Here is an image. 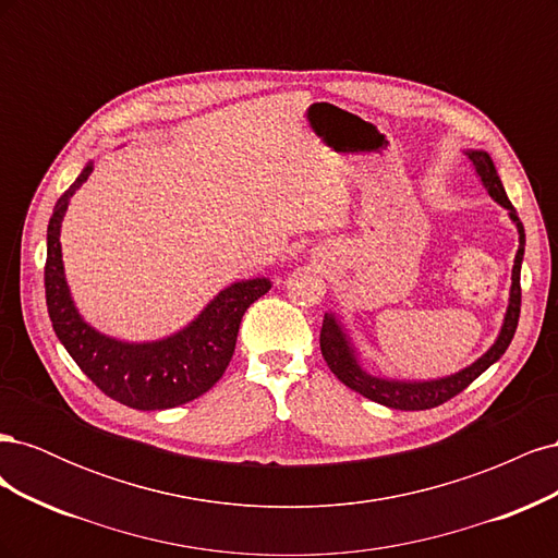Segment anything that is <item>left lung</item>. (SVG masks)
Returning a JSON list of instances; mask_svg holds the SVG:
<instances>
[{"label":"left lung","instance_id":"obj_1","mask_svg":"<svg viewBox=\"0 0 558 558\" xmlns=\"http://www.w3.org/2000/svg\"><path fill=\"white\" fill-rule=\"evenodd\" d=\"M468 160L475 167L477 177L482 179V185L486 193L492 195L500 207L510 211L512 223L517 226L519 232V248L514 256V267H512V286H510V305L508 312H505L502 318V328L496 337V342L492 344L482 359H477L465 369L449 377L440 379H428V381H400V379H384L375 377L363 369L359 353L353 349L349 335L344 326L340 324V318L335 314L324 316V328H320V353L330 367V373L340 379L344 386H349L351 391H356L369 400H375L384 408L391 410H404V412H414V410H430L437 408V404L447 402L449 398L459 396L463 388H468L472 381H475L484 369L492 367L505 349L510 347L517 324H519V312H521V260H523V246H526V234H523V226L517 216V209L512 207V202L508 199V193L502 189V181L496 172V165L492 156L486 150H465Z\"/></svg>","mask_w":558,"mask_h":558}]
</instances>
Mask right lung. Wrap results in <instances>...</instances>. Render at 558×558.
I'll use <instances>...</instances> for the list:
<instances>
[{
    "instance_id": "right-lung-1",
    "label": "right lung",
    "mask_w": 558,
    "mask_h": 558,
    "mask_svg": "<svg viewBox=\"0 0 558 558\" xmlns=\"http://www.w3.org/2000/svg\"><path fill=\"white\" fill-rule=\"evenodd\" d=\"M93 172L83 167L56 202L48 221L46 305L53 330L86 377L109 398L132 410H170L207 393L223 377L234 353L244 312L269 291V279L230 283L183 330L156 342H121L97 332L81 318L64 279L60 226L70 197Z\"/></svg>"
}]
</instances>
